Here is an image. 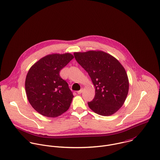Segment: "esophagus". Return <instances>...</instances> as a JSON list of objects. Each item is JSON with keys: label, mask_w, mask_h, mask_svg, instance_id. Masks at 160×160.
Instances as JSON below:
<instances>
[{"label": "esophagus", "mask_w": 160, "mask_h": 160, "mask_svg": "<svg viewBox=\"0 0 160 160\" xmlns=\"http://www.w3.org/2000/svg\"><path fill=\"white\" fill-rule=\"evenodd\" d=\"M82 92H83V89H82H82H81V90H79V91H78V92H77V93H78V94H79V95H80V94H81V93H82Z\"/></svg>", "instance_id": "1"}]
</instances>
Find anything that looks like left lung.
Masks as SVG:
<instances>
[{
	"label": "left lung",
	"instance_id": "left-lung-1",
	"mask_svg": "<svg viewBox=\"0 0 160 160\" xmlns=\"http://www.w3.org/2000/svg\"><path fill=\"white\" fill-rule=\"evenodd\" d=\"M77 62L88 72L95 88V95L88 102L90 108L102 116H110L123 105L129 89L127 72L117 59L103 51L73 53Z\"/></svg>",
	"mask_w": 160,
	"mask_h": 160
}]
</instances>
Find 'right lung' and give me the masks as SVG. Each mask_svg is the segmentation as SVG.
I'll use <instances>...</instances> for the list:
<instances>
[{
    "mask_svg": "<svg viewBox=\"0 0 160 160\" xmlns=\"http://www.w3.org/2000/svg\"><path fill=\"white\" fill-rule=\"evenodd\" d=\"M73 58V55H48L37 62L28 70L25 91L32 107L40 114L57 117L69 108L73 95L60 71Z\"/></svg>",
    "mask_w": 160,
    "mask_h": 160,
    "instance_id": "add662e5",
    "label": "right lung"
}]
</instances>
